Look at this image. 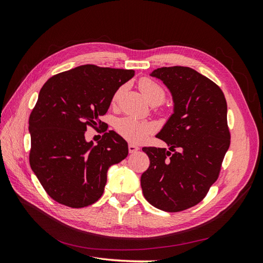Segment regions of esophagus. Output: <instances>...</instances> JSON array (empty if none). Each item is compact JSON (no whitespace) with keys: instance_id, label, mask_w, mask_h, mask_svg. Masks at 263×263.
<instances>
[{"instance_id":"34e87169","label":"esophagus","mask_w":263,"mask_h":263,"mask_svg":"<svg viewBox=\"0 0 263 263\" xmlns=\"http://www.w3.org/2000/svg\"><path fill=\"white\" fill-rule=\"evenodd\" d=\"M138 150H139V147L135 146V145H133V144H129V145H128V151H129V154H135V153H136V151H138Z\"/></svg>"}]
</instances>
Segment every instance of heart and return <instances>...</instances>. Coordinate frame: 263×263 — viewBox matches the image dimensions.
Returning <instances> with one entry per match:
<instances>
[{"instance_id":"1","label":"heart","mask_w":263,"mask_h":263,"mask_svg":"<svg viewBox=\"0 0 263 263\" xmlns=\"http://www.w3.org/2000/svg\"><path fill=\"white\" fill-rule=\"evenodd\" d=\"M139 87L146 95V98L153 103V104H160L165 99V90L161 84H159L157 81L153 80L150 78H142L139 80ZM123 87L114 93L112 102L115 103L121 98ZM116 132L121 135L123 138L128 140L134 144H140L144 141L149 135L154 132V126L140 121V119L133 117V116H124L118 118L115 123Z\"/></svg>"}]
</instances>
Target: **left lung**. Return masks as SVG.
<instances>
[{
	"label": "left lung",
	"instance_id": "8db88e82",
	"mask_svg": "<svg viewBox=\"0 0 263 263\" xmlns=\"http://www.w3.org/2000/svg\"><path fill=\"white\" fill-rule=\"evenodd\" d=\"M151 76L168 86L174 113L157 135L170 151L142 148L150 165L140 184L151 205L177 213L200 203L218 179L230 145L227 103L220 87L192 68L162 67Z\"/></svg>",
	"mask_w": 263,
	"mask_h": 263
}]
</instances>
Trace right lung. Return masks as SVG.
<instances>
[{
  "instance_id": "obj_1",
  "label": "right lung",
  "mask_w": 263,
  "mask_h": 263,
  "mask_svg": "<svg viewBox=\"0 0 263 263\" xmlns=\"http://www.w3.org/2000/svg\"><path fill=\"white\" fill-rule=\"evenodd\" d=\"M134 70L84 65L48 79L29 116L30 168L52 200L72 209L97 202L104 192L107 170L128 155V145L114 130L97 146L87 142V127H103L114 93Z\"/></svg>"
}]
</instances>
